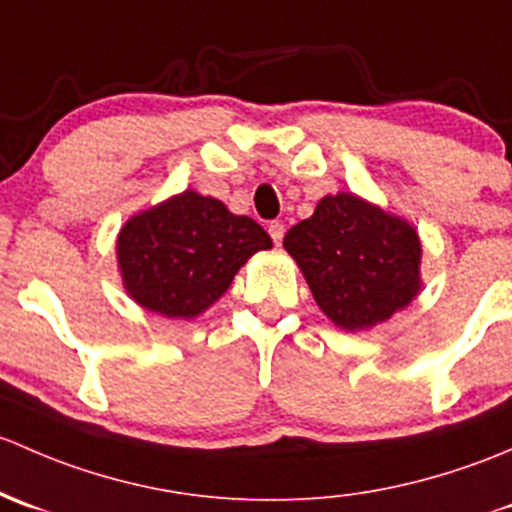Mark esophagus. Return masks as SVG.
<instances>
[{"label": "esophagus", "mask_w": 512, "mask_h": 512, "mask_svg": "<svg viewBox=\"0 0 512 512\" xmlns=\"http://www.w3.org/2000/svg\"><path fill=\"white\" fill-rule=\"evenodd\" d=\"M268 234H271L273 244H281L283 236H286V226H283L281 221H271V224H268Z\"/></svg>", "instance_id": "obj_1"}]
</instances>
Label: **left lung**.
Instances as JSON below:
<instances>
[{"mask_svg":"<svg viewBox=\"0 0 512 512\" xmlns=\"http://www.w3.org/2000/svg\"><path fill=\"white\" fill-rule=\"evenodd\" d=\"M315 303L342 330H367L421 291V241L402 217L352 192L328 194L283 239Z\"/></svg>","mask_w":512,"mask_h":512,"instance_id":"left-lung-1","label":"left lung"}]
</instances>
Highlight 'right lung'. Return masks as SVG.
<instances>
[{"label":"right lung","mask_w":512,"mask_h":512,"mask_svg":"<svg viewBox=\"0 0 512 512\" xmlns=\"http://www.w3.org/2000/svg\"><path fill=\"white\" fill-rule=\"evenodd\" d=\"M271 246L254 219L187 189L125 221L115 251L135 303L165 318H197L229 291L256 251Z\"/></svg>","instance_id":"1"}]
</instances>
